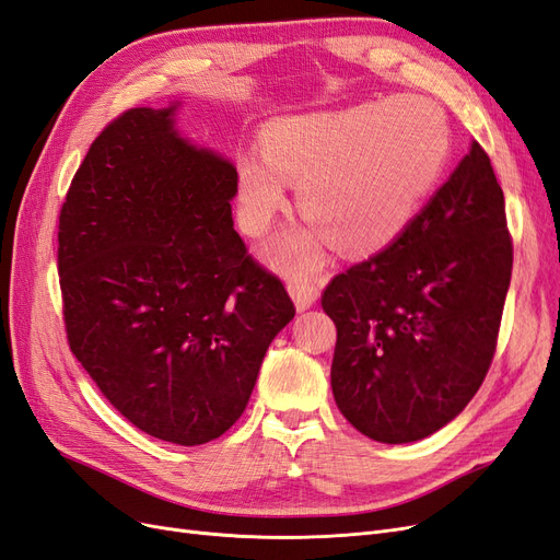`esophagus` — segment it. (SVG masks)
Segmentation results:
<instances>
[{"mask_svg": "<svg viewBox=\"0 0 560 560\" xmlns=\"http://www.w3.org/2000/svg\"><path fill=\"white\" fill-rule=\"evenodd\" d=\"M287 287H290V294H292L299 311L311 308L319 296V290H317V284H315L313 278H292Z\"/></svg>", "mask_w": 560, "mask_h": 560, "instance_id": "esophagus-1", "label": "esophagus"}]
</instances>
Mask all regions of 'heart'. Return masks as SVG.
<instances>
[{
	"label": "heart",
	"mask_w": 560,
	"mask_h": 560,
	"mask_svg": "<svg viewBox=\"0 0 560 560\" xmlns=\"http://www.w3.org/2000/svg\"><path fill=\"white\" fill-rule=\"evenodd\" d=\"M266 154L238 161V219L264 235L287 206V182L313 226L278 235L270 257L290 270H313L336 243L364 254L393 243L432 191L451 154L444 107L399 95L343 112L308 114L266 130Z\"/></svg>",
	"instance_id": "heart-1"
}]
</instances>
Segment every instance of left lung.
I'll return each instance as SVG.
<instances>
[{"instance_id": "left-lung-1", "label": "left lung", "mask_w": 560, "mask_h": 560, "mask_svg": "<svg viewBox=\"0 0 560 560\" xmlns=\"http://www.w3.org/2000/svg\"><path fill=\"white\" fill-rule=\"evenodd\" d=\"M512 261L504 194L471 142L399 238L322 292L334 399L354 430L409 444L465 409L493 362Z\"/></svg>"}]
</instances>
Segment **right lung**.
I'll return each instance as SVG.
<instances>
[{"instance_id":"obj_1","label":"right lung","mask_w":560,"mask_h":560,"mask_svg":"<svg viewBox=\"0 0 560 560\" xmlns=\"http://www.w3.org/2000/svg\"><path fill=\"white\" fill-rule=\"evenodd\" d=\"M128 109L97 135L65 196L58 273L67 343L135 428L208 444L241 418L296 313L233 229L235 167Z\"/></svg>"}]
</instances>
